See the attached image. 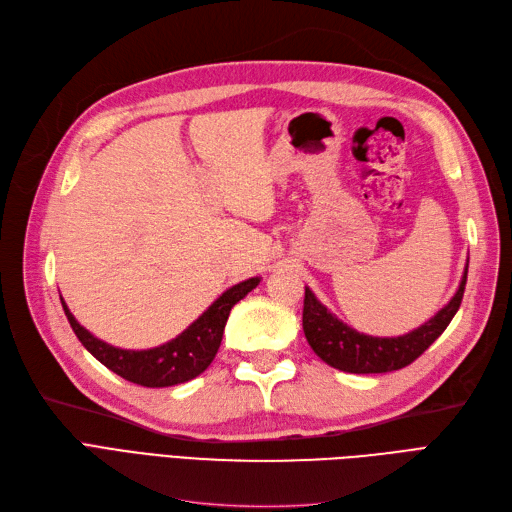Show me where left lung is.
Instances as JSON below:
<instances>
[{"mask_svg": "<svg viewBox=\"0 0 512 512\" xmlns=\"http://www.w3.org/2000/svg\"><path fill=\"white\" fill-rule=\"evenodd\" d=\"M468 280V265L463 269L455 297L421 327L399 337H374L354 331L324 307L314 292L305 288L303 331L307 344L320 359L348 374H384L416 361L451 324L463 299Z\"/></svg>", "mask_w": 512, "mask_h": 512, "instance_id": "obj_1", "label": "left lung"}]
</instances>
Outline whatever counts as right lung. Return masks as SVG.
<instances>
[{"instance_id":"add662e5","label":"right lung","mask_w":512,"mask_h":512,"mask_svg":"<svg viewBox=\"0 0 512 512\" xmlns=\"http://www.w3.org/2000/svg\"><path fill=\"white\" fill-rule=\"evenodd\" d=\"M258 284L260 277H250V280L228 288L181 335L151 350H121L106 344L76 322L64 299H61V305H64L66 318L76 337H79V342L104 367L115 371L117 376L126 378L128 382L149 386V389H162V386H175L203 374L215 359V354H218L230 309Z\"/></svg>"}]
</instances>
